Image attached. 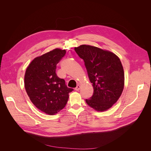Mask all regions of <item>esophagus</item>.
<instances>
[{"label":"esophagus","mask_w":151,"mask_h":151,"mask_svg":"<svg viewBox=\"0 0 151 151\" xmlns=\"http://www.w3.org/2000/svg\"><path fill=\"white\" fill-rule=\"evenodd\" d=\"M80 88H81V86H80V85H78V86L76 87V88H75V91H78L80 89Z\"/></svg>","instance_id":"obj_1"}]
</instances>
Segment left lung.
I'll use <instances>...</instances> for the list:
<instances>
[{"label":"left lung","mask_w":151,"mask_h":151,"mask_svg":"<svg viewBox=\"0 0 151 151\" xmlns=\"http://www.w3.org/2000/svg\"><path fill=\"white\" fill-rule=\"evenodd\" d=\"M75 51L84 62L93 93L86 102L97 111H105L117 102L124 88V72L117 55L91 45L75 47Z\"/></svg>","instance_id":"obj_1"}]
</instances>
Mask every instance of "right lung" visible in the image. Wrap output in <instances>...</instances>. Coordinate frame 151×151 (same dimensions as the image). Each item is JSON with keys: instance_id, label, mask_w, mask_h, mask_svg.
<instances>
[{"instance_id": "obj_1", "label": "right lung", "mask_w": 151, "mask_h": 151, "mask_svg": "<svg viewBox=\"0 0 151 151\" xmlns=\"http://www.w3.org/2000/svg\"><path fill=\"white\" fill-rule=\"evenodd\" d=\"M66 53L55 48L35 58L29 63L24 75V87L32 104L42 112L54 115L67 104L69 93L65 80L56 73V65Z\"/></svg>"}]
</instances>
